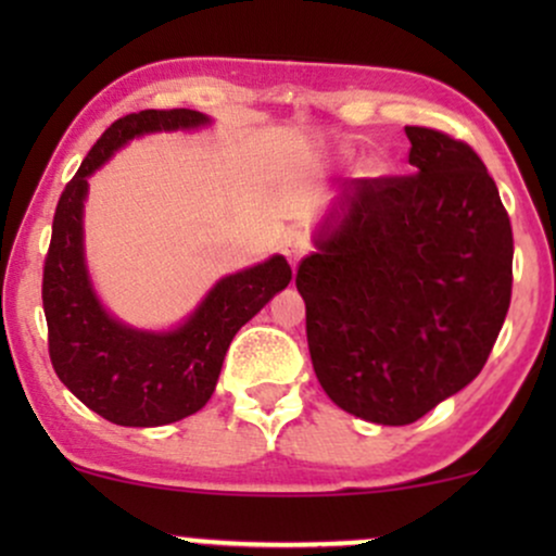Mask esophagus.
<instances>
[{"label":"esophagus","mask_w":556,"mask_h":556,"mask_svg":"<svg viewBox=\"0 0 556 556\" xmlns=\"http://www.w3.org/2000/svg\"><path fill=\"white\" fill-rule=\"evenodd\" d=\"M311 251V240H308V235H303V232H290L285 238V256L290 258V264L295 266L300 258L305 256V253Z\"/></svg>","instance_id":"obj_1"}]
</instances>
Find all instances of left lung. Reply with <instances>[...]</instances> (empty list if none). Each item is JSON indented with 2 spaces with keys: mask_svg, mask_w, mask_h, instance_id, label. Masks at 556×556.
Instances as JSON below:
<instances>
[{
  "mask_svg": "<svg viewBox=\"0 0 556 556\" xmlns=\"http://www.w3.org/2000/svg\"><path fill=\"white\" fill-rule=\"evenodd\" d=\"M413 175L344 185L298 266L334 405L407 426L481 374L513 298V227L465 140L407 125Z\"/></svg>",
  "mask_w": 556,
  "mask_h": 556,
  "instance_id": "8db88e82",
  "label": "left lung"
}]
</instances>
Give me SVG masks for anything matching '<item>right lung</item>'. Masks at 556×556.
<instances>
[{"instance_id":"1","label":"right lung","mask_w":556,"mask_h":556,"mask_svg":"<svg viewBox=\"0 0 556 556\" xmlns=\"http://www.w3.org/2000/svg\"><path fill=\"white\" fill-rule=\"evenodd\" d=\"M206 123V114L193 110L127 114L96 140L56 203L41 285L49 358L62 384L83 405L117 426L149 429L201 410L214 394L232 337L292 279L285 256L229 274L172 331L125 327L96 298L83 256L88 177L136 136Z\"/></svg>"}]
</instances>
